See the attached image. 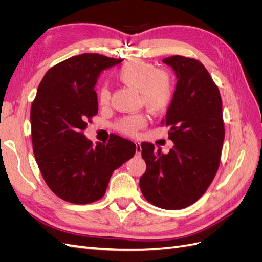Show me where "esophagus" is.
<instances>
[{"mask_svg":"<svg viewBox=\"0 0 262 262\" xmlns=\"http://www.w3.org/2000/svg\"><path fill=\"white\" fill-rule=\"evenodd\" d=\"M136 145H137V148H136V153L138 156L141 155V152H142V147H141V143L140 142H136Z\"/></svg>","mask_w":262,"mask_h":262,"instance_id":"34e87169","label":"esophagus"}]
</instances>
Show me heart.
<instances>
[{
  "label": "heart",
  "mask_w": 262,
  "mask_h": 262,
  "mask_svg": "<svg viewBox=\"0 0 262 262\" xmlns=\"http://www.w3.org/2000/svg\"><path fill=\"white\" fill-rule=\"evenodd\" d=\"M117 80L123 85L139 92L141 101L149 112L160 114L168 108L173 97V83L170 75L153 64L142 60H131L117 71ZM110 93L102 87L99 93V104L106 106ZM146 124L144 115L125 117L118 123V129L133 136Z\"/></svg>",
  "instance_id": "heart-1"
}]
</instances>
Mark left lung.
Segmentation results:
<instances>
[{
  "label": "left lung",
  "mask_w": 262,
  "mask_h": 262,
  "mask_svg": "<svg viewBox=\"0 0 262 262\" xmlns=\"http://www.w3.org/2000/svg\"><path fill=\"white\" fill-rule=\"evenodd\" d=\"M177 77L162 124L173 146L168 154L142 143L146 170L140 178L145 199L165 210L199 200L217 171L225 137L220 91L201 62L181 55L163 59Z\"/></svg>",
  "instance_id": "1"
}]
</instances>
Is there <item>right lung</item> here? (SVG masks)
Segmentation results:
<instances>
[{"mask_svg": "<svg viewBox=\"0 0 262 262\" xmlns=\"http://www.w3.org/2000/svg\"><path fill=\"white\" fill-rule=\"evenodd\" d=\"M121 61L97 53L75 55L51 68L38 86L30 109L34 154L46 184L64 201L99 200L114 170L136 153V144L119 136L93 146L83 133L98 113V76Z\"/></svg>", "mask_w": 262, "mask_h": 262, "instance_id": "obj_1", "label": "right lung"}]
</instances>
